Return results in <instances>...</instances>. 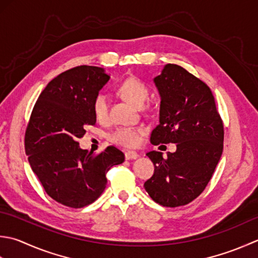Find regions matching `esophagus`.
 <instances>
[{
	"label": "esophagus",
	"mask_w": 258,
	"mask_h": 258,
	"mask_svg": "<svg viewBox=\"0 0 258 258\" xmlns=\"http://www.w3.org/2000/svg\"><path fill=\"white\" fill-rule=\"evenodd\" d=\"M124 157H125V159L127 160H131V159H137L139 157V155L137 154V152H135V151H127L124 154Z\"/></svg>",
	"instance_id": "1"
}]
</instances>
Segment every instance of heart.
I'll list each match as a JSON object with an SVG mask.
<instances>
[{"label":"heart","instance_id":"b5f03b06","mask_svg":"<svg viewBox=\"0 0 258 258\" xmlns=\"http://www.w3.org/2000/svg\"><path fill=\"white\" fill-rule=\"evenodd\" d=\"M119 93L134 106L141 107L148 98L149 90L140 79L129 77L120 83ZM93 113L98 121L102 122L108 119V99L103 93H99L93 100ZM145 133L141 127H119L110 135L112 143L123 147H135L139 144L140 137Z\"/></svg>","mask_w":258,"mask_h":258}]
</instances>
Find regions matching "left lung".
<instances>
[{
  "label": "left lung",
  "instance_id": "1",
  "mask_svg": "<svg viewBox=\"0 0 258 258\" xmlns=\"http://www.w3.org/2000/svg\"><path fill=\"white\" fill-rule=\"evenodd\" d=\"M160 96L159 124L152 145L176 144L167 158L147 154L155 172L145 182L152 201L165 207L187 205L206 188L223 154L224 124L206 83L180 66L168 63L154 79Z\"/></svg>",
  "mask_w": 258,
  "mask_h": 258
}]
</instances>
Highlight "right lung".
I'll use <instances>...</instances> for the list:
<instances>
[{"label":"right lung","mask_w":258,"mask_h":258,"mask_svg":"<svg viewBox=\"0 0 258 258\" xmlns=\"http://www.w3.org/2000/svg\"><path fill=\"white\" fill-rule=\"evenodd\" d=\"M104 69L80 66L51 80L31 113L25 152L45 192L64 206L81 208L100 197L107 172L124 161L113 146L94 155L79 147L87 125H94L93 100L109 81Z\"/></svg>","instance_id":"1"}]
</instances>
